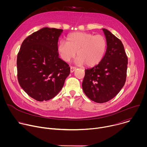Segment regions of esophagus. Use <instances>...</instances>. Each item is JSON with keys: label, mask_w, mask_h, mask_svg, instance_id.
<instances>
[{"label": "esophagus", "mask_w": 147, "mask_h": 147, "mask_svg": "<svg viewBox=\"0 0 147 147\" xmlns=\"http://www.w3.org/2000/svg\"><path fill=\"white\" fill-rule=\"evenodd\" d=\"M76 67H74V66H71L70 67V72L71 73H73V72H74L76 70Z\"/></svg>", "instance_id": "esophagus-1"}]
</instances>
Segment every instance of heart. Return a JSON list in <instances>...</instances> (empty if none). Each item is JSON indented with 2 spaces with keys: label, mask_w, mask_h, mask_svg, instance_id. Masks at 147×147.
I'll use <instances>...</instances> for the list:
<instances>
[{
  "label": "heart",
  "mask_w": 147,
  "mask_h": 147,
  "mask_svg": "<svg viewBox=\"0 0 147 147\" xmlns=\"http://www.w3.org/2000/svg\"><path fill=\"white\" fill-rule=\"evenodd\" d=\"M67 40H61L58 45L60 56L65 61L73 59L77 52V63L91 67L98 64L105 53L107 43L102 35L77 32L69 34Z\"/></svg>",
  "instance_id": "obj_1"
}]
</instances>
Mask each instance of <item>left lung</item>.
Returning a JSON list of instances; mask_svg holds the SVG:
<instances>
[{
    "label": "left lung",
    "mask_w": 147,
    "mask_h": 147,
    "mask_svg": "<svg viewBox=\"0 0 147 147\" xmlns=\"http://www.w3.org/2000/svg\"><path fill=\"white\" fill-rule=\"evenodd\" d=\"M107 49L99 63L85 70L82 87L84 92L97 103L113 99L124 86L127 76L128 58L121 41L107 29Z\"/></svg>",
    "instance_id": "8db88e82"
}]
</instances>
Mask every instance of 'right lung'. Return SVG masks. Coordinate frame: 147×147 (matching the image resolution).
<instances>
[{
  "label": "right lung",
  "instance_id": "right-lung-1",
  "mask_svg": "<svg viewBox=\"0 0 147 147\" xmlns=\"http://www.w3.org/2000/svg\"><path fill=\"white\" fill-rule=\"evenodd\" d=\"M62 32L61 29L42 28L24 40L18 53L19 84L38 101L57 95L70 73L69 65L59 57L57 42Z\"/></svg>",
  "mask_w": 147,
  "mask_h": 147
}]
</instances>
